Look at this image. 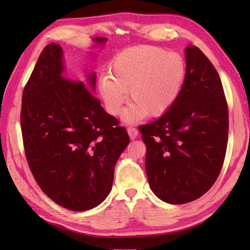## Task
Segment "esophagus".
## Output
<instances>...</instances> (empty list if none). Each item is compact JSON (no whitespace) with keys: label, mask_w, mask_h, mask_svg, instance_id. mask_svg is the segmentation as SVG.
I'll use <instances>...</instances> for the list:
<instances>
[{"label":"esophagus","mask_w":250,"mask_h":250,"mask_svg":"<svg viewBox=\"0 0 250 250\" xmlns=\"http://www.w3.org/2000/svg\"><path fill=\"white\" fill-rule=\"evenodd\" d=\"M127 131H128V134H129V138L131 140H134L135 138L138 137V134H139V131L135 129L134 127H131V126L127 128Z\"/></svg>","instance_id":"esophagus-1"}]
</instances>
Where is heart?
<instances>
[{
  "label": "heart",
  "mask_w": 250,
  "mask_h": 250,
  "mask_svg": "<svg viewBox=\"0 0 250 250\" xmlns=\"http://www.w3.org/2000/svg\"><path fill=\"white\" fill-rule=\"evenodd\" d=\"M110 73L99 82L105 106L111 115H119L129 89L133 102L123 119L134 122L146 115L161 116L175 103L183 88L186 62L175 52L153 46L132 47L115 58Z\"/></svg>",
  "instance_id": "heart-1"
}]
</instances>
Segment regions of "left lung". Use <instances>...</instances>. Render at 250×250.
I'll return each instance as SVG.
<instances>
[{"instance_id":"1","label":"left lung","mask_w":250,"mask_h":250,"mask_svg":"<svg viewBox=\"0 0 250 250\" xmlns=\"http://www.w3.org/2000/svg\"><path fill=\"white\" fill-rule=\"evenodd\" d=\"M186 58L175 103L139 127L151 190L171 204L196 200L209 190L221 172L229 139V107L218 72L197 47H187Z\"/></svg>"}]
</instances>
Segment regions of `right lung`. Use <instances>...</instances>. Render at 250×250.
Instances as JSON below:
<instances>
[{"mask_svg": "<svg viewBox=\"0 0 250 250\" xmlns=\"http://www.w3.org/2000/svg\"><path fill=\"white\" fill-rule=\"evenodd\" d=\"M98 43L106 42L96 37ZM62 48L51 42L21 97V128L28 166L42 191L67 209L96 208L110 193L115 166L129 137L84 83L64 79Z\"/></svg>", "mask_w": 250, "mask_h": 250, "instance_id": "right-lung-1", "label": "right lung"}]
</instances>
